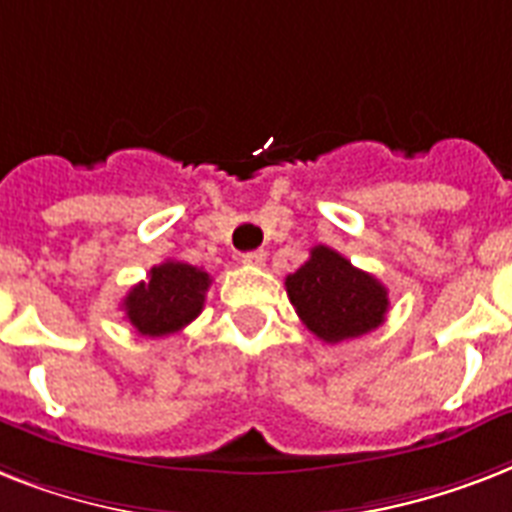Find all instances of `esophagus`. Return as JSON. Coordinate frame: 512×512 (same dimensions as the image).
I'll use <instances>...</instances> for the list:
<instances>
[{
	"label": "esophagus",
	"mask_w": 512,
	"mask_h": 512,
	"mask_svg": "<svg viewBox=\"0 0 512 512\" xmlns=\"http://www.w3.org/2000/svg\"><path fill=\"white\" fill-rule=\"evenodd\" d=\"M265 252L263 249H255V252H247V255H241V263L244 265H265Z\"/></svg>",
	"instance_id": "esophagus-1"
}]
</instances>
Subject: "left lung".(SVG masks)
Masks as SVG:
<instances>
[{"label": "left lung", "mask_w": 512, "mask_h": 512, "mask_svg": "<svg viewBox=\"0 0 512 512\" xmlns=\"http://www.w3.org/2000/svg\"><path fill=\"white\" fill-rule=\"evenodd\" d=\"M289 303L313 335L324 342H342L372 332L388 313V289L372 273L358 271L335 249H311L295 273L287 276Z\"/></svg>", "instance_id": "1"}]
</instances>
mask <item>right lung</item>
<instances>
[{"label": "right lung", "instance_id": "1", "mask_svg": "<svg viewBox=\"0 0 512 512\" xmlns=\"http://www.w3.org/2000/svg\"><path fill=\"white\" fill-rule=\"evenodd\" d=\"M209 284L212 279L207 271L180 260H167L154 265L148 279L127 292L122 303L124 316L140 335H175L199 316Z\"/></svg>", "mask_w": 512, "mask_h": 512}]
</instances>
